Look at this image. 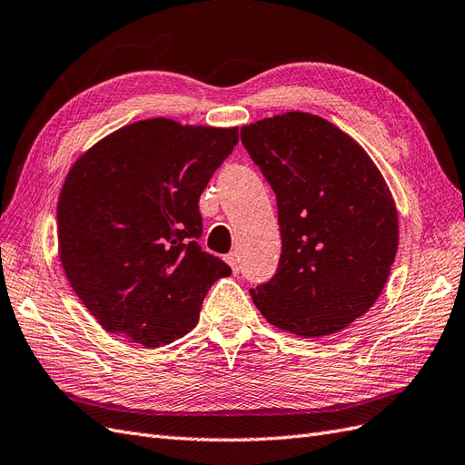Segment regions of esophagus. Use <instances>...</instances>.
Returning a JSON list of instances; mask_svg holds the SVG:
<instances>
[{
    "label": "esophagus",
    "instance_id": "34e87169",
    "mask_svg": "<svg viewBox=\"0 0 465 465\" xmlns=\"http://www.w3.org/2000/svg\"><path fill=\"white\" fill-rule=\"evenodd\" d=\"M224 260H227V263L231 266V270H232V273H234V275H236L238 272H241V263H238V256H236V252L227 254V256H224Z\"/></svg>",
    "mask_w": 465,
    "mask_h": 465
}]
</instances>
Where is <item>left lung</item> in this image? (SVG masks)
<instances>
[{"mask_svg":"<svg viewBox=\"0 0 465 465\" xmlns=\"http://www.w3.org/2000/svg\"><path fill=\"white\" fill-rule=\"evenodd\" d=\"M278 199L282 256L252 290L266 321L305 338L329 336L378 301L399 244L393 195L352 136L303 111L241 129Z\"/></svg>","mask_w":465,"mask_h":465,"instance_id":"8db88e82","label":"left lung"}]
</instances>
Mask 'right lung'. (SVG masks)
<instances>
[{
  "label": "right lung",
  "instance_id": "obj_1",
  "mask_svg": "<svg viewBox=\"0 0 465 465\" xmlns=\"http://www.w3.org/2000/svg\"><path fill=\"white\" fill-rule=\"evenodd\" d=\"M238 129L136 121L84 153L62 185L58 254L85 309L111 334L158 348L190 332L209 287L231 275L197 244L199 197Z\"/></svg>",
  "mask_w": 465,
  "mask_h": 465
}]
</instances>
